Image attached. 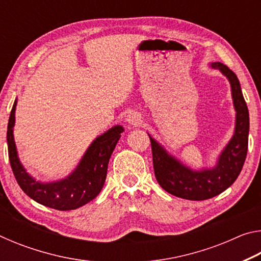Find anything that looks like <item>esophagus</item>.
Masks as SVG:
<instances>
[{"label": "esophagus", "instance_id": "esophagus-1", "mask_svg": "<svg viewBox=\"0 0 261 261\" xmlns=\"http://www.w3.org/2000/svg\"><path fill=\"white\" fill-rule=\"evenodd\" d=\"M125 121L127 122V124L131 125V126H139L141 124V122H143V120H141V116L139 113H130L129 115H127Z\"/></svg>", "mask_w": 261, "mask_h": 261}]
</instances>
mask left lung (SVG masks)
Instances as JSON below:
<instances>
[{
	"label": "left lung",
	"mask_w": 261,
	"mask_h": 261,
	"mask_svg": "<svg viewBox=\"0 0 261 261\" xmlns=\"http://www.w3.org/2000/svg\"><path fill=\"white\" fill-rule=\"evenodd\" d=\"M228 78L231 86L236 125L232 138L220 154L214 168L192 170L168 154L151 136L153 167L160 187L173 196L188 200H206L218 196L235 182L244 165L249 144V109L243 96L240 81L227 65L220 62L211 64Z\"/></svg>",
	"instance_id": "8db88e82"
}]
</instances>
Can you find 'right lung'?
<instances>
[{
	"instance_id": "1",
	"label": "right lung",
	"mask_w": 261,
	"mask_h": 261,
	"mask_svg": "<svg viewBox=\"0 0 261 261\" xmlns=\"http://www.w3.org/2000/svg\"><path fill=\"white\" fill-rule=\"evenodd\" d=\"M16 105L17 101L12 106L9 117L7 141L9 160L20 189L34 201L59 211L76 210L93 200L102 190L109 159L124 131L123 126L115 125L99 136L68 177L56 182L42 183L26 173L18 159L14 139Z\"/></svg>"
}]
</instances>
